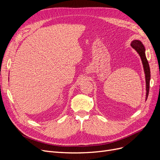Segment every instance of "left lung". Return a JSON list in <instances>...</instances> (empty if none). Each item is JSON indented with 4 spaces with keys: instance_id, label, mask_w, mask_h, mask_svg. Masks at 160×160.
I'll list each match as a JSON object with an SVG mask.
<instances>
[{
    "instance_id": "left-lung-1",
    "label": "left lung",
    "mask_w": 160,
    "mask_h": 160,
    "mask_svg": "<svg viewBox=\"0 0 160 160\" xmlns=\"http://www.w3.org/2000/svg\"><path fill=\"white\" fill-rule=\"evenodd\" d=\"M131 46H132L133 49H134L138 53L142 62L144 73H145V78H146V101L149 94V81H150V77H151V75H150V69H149V63L146 56V49H145L143 43L139 40H133L132 42V43H131Z\"/></svg>"
}]
</instances>
